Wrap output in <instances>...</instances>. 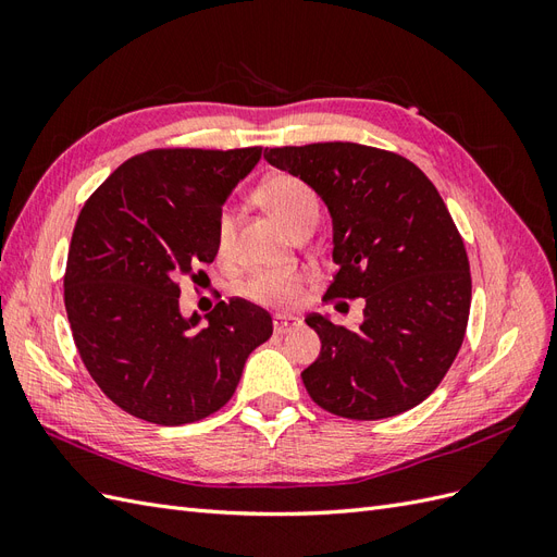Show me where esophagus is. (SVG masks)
<instances>
[{"label": "esophagus", "instance_id": "1", "mask_svg": "<svg viewBox=\"0 0 557 557\" xmlns=\"http://www.w3.org/2000/svg\"><path fill=\"white\" fill-rule=\"evenodd\" d=\"M299 323H301V320H299L297 315H293V313H276V315H274V332H276V334H288V332H293Z\"/></svg>", "mask_w": 557, "mask_h": 557}]
</instances>
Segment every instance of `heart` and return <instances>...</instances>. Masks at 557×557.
Instances as JSON below:
<instances>
[{"mask_svg":"<svg viewBox=\"0 0 557 557\" xmlns=\"http://www.w3.org/2000/svg\"><path fill=\"white\" fill-rule=\"evenodd\" d=\"M256 197L260 205L288 230H295L305 221H311V218L318 221V211H320L318 195L313 193L309 183H305L293 174L267 176L258 185ZM232 237H234V218L232 213L223 211L221 218H218V227H215V246L221 256H227L230 252ZM301 281H305V276L299 272H264V274H256L244 285V295L250 297L252 301H260V305H269V307L288 305V301L295 299V295L299 293Z\"/></svg>","mask_w":557,"mask_h":557,"instance_id":"b5f03b06","label":"heart"}]
</instances>
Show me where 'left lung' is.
Returning a JSON list of instances; mask_svg holds the SVG:
<instances>
[{
  "label": "left lung",
  "mask_w": 557,
  "mask_h": 557,
  "mask_svg": "<svg viewBox=\"0 0 557 557\" xmlns=\"http://www.w3.org/2000/svg\"><path fill=\"white\" fill-rule=\"evenodd\" d=\"M264 160L325 201L334 283L364 299L356 330L311 313L320 356L301 372L311 399L350 420H381L434 393L462 346L471 276L458 227L407 158L348 141L267 148Z\"/></svg>",
  "instance_id": "8db88e82"
}]
</instances>
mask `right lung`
Returning a JSON list of instances; mask_svg holds the SVG:
<instances>
[{
	"instance_id": "1",
	"label": "right lung",
	"mask_w": 557,
	"mask_h": 557,
	"mask_svg": "<svg viewBox=\"0 0 557 557\" xmlns=\"http://www.w3.org/2000/svg\"><path fill=\"white\" fill-rule=\"evenodd\" d=\"M262 148H160L134 156L81 209L64 272L74 344L102 393L141 420L185 425L230 401L274 332L246 299L201 315L178 307L185 276L213 262L223 205Z\"/></svg>"
}]
</instances>
